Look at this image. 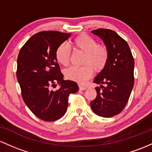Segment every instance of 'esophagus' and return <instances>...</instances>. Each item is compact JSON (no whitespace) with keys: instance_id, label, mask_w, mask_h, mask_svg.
Wrapping results in <instances>:
<instances>
[{"instance_id":"esophagus-1","label":"esophagus","mask_w":152,"mask_h":152,"mask_svg":"<svg viewBox=\"0 0 152 152\" xmlns=\"http://www.w3.org/2000/svg\"><path fill=\"white\" fill-rule=\"evenodd\" d=\"M79 88H80V90H85L87 89V88H85V87L82 86V85H79Z\"/></svg>"}]
</instances>
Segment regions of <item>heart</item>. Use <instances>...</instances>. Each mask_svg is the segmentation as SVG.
Masks as SVG:
<instances>
[{
  "instance_id": "obj_1",
  "label": "heart",
  "mask_w": 152,
  "mask_h": 152,
  "mask_svg": "<svg viewBox=\"0 0 152 152\" xmlns=\"http://www.w3.org/2000/svg\"><path fill=\"white\" fill-rule=\"evenodd\" d=\"M74 49L85 53L83 59V67H71L64 72L65 77L80 84H85L93 75V69L97 72L102 71L108 61L109 52L106 46L98 44L93 37L87 34H80L72 41ZM71 56V49L65 43L59 44L56 49L57 62L63 66H67Z\"/></svg>"
}]
</instances>
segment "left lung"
<instances>
[{"label": "left lung", "mask_w": 152, "mask_h": 152, "mask_svg": "<svg viewBox=\"0 0 152 152\" xmlns=\"http://www.w3.org/2000/svg\"><path fill=\"white\" fill-rule=\"evenodd\" d=\"M91 32L103 41L109 57L105 67L93 81L100 85L95 88L97 96L90 106L100 116L113 117L124 110L130 97L134 84V59L129 44L116 32L107 28Z\"/></svg>", "instance_id": "left-lung-1"}]
</instances>
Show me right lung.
<instances>
[{"label": "right lung", "mask_w": 152, "mask_h": 152, "mask_svg": "<svg viewBox=\"0 0 152 152\" xmlns=\"http://www.w3.org/2000/svg\"><path fill=\"white\" fill-rule=\"evenodd\" d=\"M71 34L45 31L32 36L22 47L17 59L16 77L26 105L45 121L62 118L68 107V97L79 90L75 82L64 80L55 58L58 46ZM61 85L54 91L50 87Z\"/></svg>", "instance_id": "add662e5"}]
</instances>
